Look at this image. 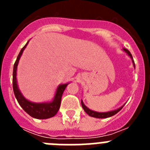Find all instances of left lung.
<instances>
[{
  "instance_id": "1",
  "label": "left lung",
  "mask_w": 150,
  "mask_h": 150,
  "mask_svg": "<svg viewBox=\"0 0 150 150\" xmlns=\"http://www.w3.org/2000/svg\"><path fill=\"white\" fill-rule=\"evenodd\" d=\"M123 50H124L125 52H126L127 54H128V55L130 56V58L132 59V62H133V64H134V67H135V65H134V62L133 60V57H132V54H131V52H130L129 51H128L127 49H123ZM81 104H82V107H83V110H85V112H86L87 114H88V116H91V117H95V118H98V119H104V118H108V117H110V116H114L115 114H116L118 112H120V110H122V108L123 107H121L120 108H119V109L117 110H112V111H110V112H95V111H93V110H91L90 109H88V107H86V106L84 104H83V100H81Z\"/></svg>"
}]
</instances>
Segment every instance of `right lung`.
Here are the masks:
<instances>
[{
  "label": "right lung",
  "instance_id": "right-lung-1",
  "mask_svg": "<svg viewBox=\"0 0 150 150\" xmlns=\"http://www.w3.org/2000/svg\"><path fill=\"white\" fill-rule=\"evenodd\" d=\"M28 43L25 45L23 48L21 50L20 52L18 55L16 61L14 66H13V91H14V95L16 96V98L18 100V103L19 105L22 107V109L27 112L28 114L32 116L33 118L35 119H39V120H45V119H49V118L53 117L56 114L61 105V100H62V94L68 85L67 84H62L60 85L56 89V93H55V97H54L53 100L52 102L49 103H33L27 99L25 98V97L22 95L19 89L17 86L16 81V70L17 66H18V61L20 59L21 55L23 52L24 50L25 49L27 46Z\"/></svg>",
  "mask_w": 150,
  "mask_h": 150
}]
</instances>
